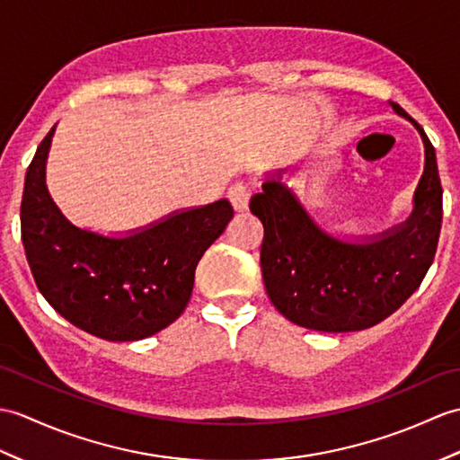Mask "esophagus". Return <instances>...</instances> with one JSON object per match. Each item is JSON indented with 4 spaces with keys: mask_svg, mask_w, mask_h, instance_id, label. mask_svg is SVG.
<instances>
[{
    "mask_svg": "<svg viewBox=\"0 0 460 460\" xmlns=\"http://www.w3.org/2000/svg\"><path fill=\"white\" fill-rule=\"evenodd\" d=\"M249 199H251V190L247 184H243V181L229 188V201L234 208V211H247Z\"/></svg>",
    "mask_w": 460,
    "mask_h": 460,
    "instance_id": "1",
    "label": "esophagus"
}]
</instances>
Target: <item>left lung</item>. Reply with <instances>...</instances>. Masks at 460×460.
<instances>
[{
    "mask_svg": "<svg viewBox=\"0 0 460 460\" xmlns=\"http://www.w3.org/2000/svg\"><path fill=\"white\" fill-rule=\"evenodd\" d=\"M390 108L415 127L425 153L405 221L367 237H339L319 226L282 180L288 168L266 172L262 191L251 198L252 216L264 227L261 269L266 294L296 325L325 333L376 325L418 290L433 262L443 219L435 148L398 103Z\"/></svg>",
    "mask_w": 460,
    "mask_h": 460,
    "instance_id": "left-lung-1",
    "label": "left lung"
}]
</instances>
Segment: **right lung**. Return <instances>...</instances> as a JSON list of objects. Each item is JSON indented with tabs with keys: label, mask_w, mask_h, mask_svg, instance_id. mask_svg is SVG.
I'll return each mask as SVG.
<instances>
[{
	"label": "right lung",
	"mask_w": 460,
	"mask_h": 460,
	"mask_svg": "<svg viewBox=\"0 0 460 460\" xmlns=\"http://www.w3.org/2000/svg\"><path fill=\"white\" fill-rule=\"evenodd\" d=\"M27 168L21 237L45 300L72 325L105 341H138L184 312L196 266L233 217L226 198L168 213L125 234L82 229L47 188L52 135Z\"/></svg>",
	"instance_id": "add662e5"
}]
</instances>
